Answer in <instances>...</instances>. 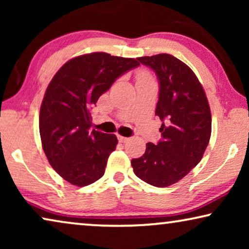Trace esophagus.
<instances>
[{"instance_id": "esophagus-1", "label": "esophagus", "mask_w": 249, "mask_h": 249, "mask_svg": "<svg viewBox=\"0 0 249 249\" xmlns=\"http://www.w3.org/2000/svg\"><path fill=\"white\" fill-rule=\"evenodd\" d=\"M118 139H119V142H124H124H129V138H127V137H122V136H120V135L118 136Z\"/></svg>"}]
</instances>
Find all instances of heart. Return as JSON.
<instances>
[{
	"instance_id": "1",
	"label": "heart",
	"mask_w": 249,
	"mask_h": 249,
	"mask_svg": "<svg viewBox=\"0 0 249 249\" xmlns=\"http://www.w3.org/2000/svg\"><path fill=\"white\" fill-rule=\"evenodd\" d=\"M138 79H151V76L145 71H139L137 73V80Z\"/></svg>"
}]
</instances>
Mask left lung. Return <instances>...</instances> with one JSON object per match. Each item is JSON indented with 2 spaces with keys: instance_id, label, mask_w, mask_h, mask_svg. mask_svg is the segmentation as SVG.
Masks as SVG:
<instances>
[{
  "instance_id": "1",
  "label": "left lung",
  "mask_w": 249,
  "mask_h": 249,
  "mask_svg": "<svg viewBox=\"0 0 249 249\" xmlns=\"http://www.w3.org/2000/svg\"><path fill=\"white\" fill-rule=\"evenodd\" d=\"M155 71L160 83L155 114L163 124L158 145L146 144L144 155L131 160L135 175L164 188L198 164L209 145L212 115L205 90L190 68L170 54L137 59Z\"/></svg>"
}]
</instances>
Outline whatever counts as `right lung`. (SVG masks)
<instances>
[{"mask_svg": "<svg viewBox=\"0 0 249 249\" xmlns=\"http://www.w3.org/2000/svg\"><path fill=\"white\" fill-rule=\"evenodd\" d=\"M139 66L137 59L94 52L63 64L46 88L39 134L50 164L71 185L97 181L117 147V136L91 127L90 108L115 79Z\"/></svg>", "mask_w": 249, "mask_h": 249, "instance_id": "right-lung-1", "label": "right lung"}]
</instances>
